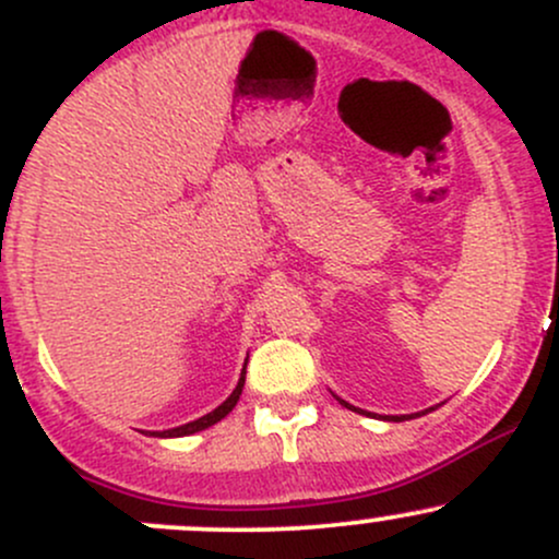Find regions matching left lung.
<instances>
[{"mask_svg": "<svg viewBox=\"0 0 559 559\" xmlns=\"http://www.w3.org/2000/svg\"><path fill=\"white\" fill-rule=\"evenodd\" d=\"M338 402H342V404H344V407H349V404H346L344 400H338ZM349 409H352V407H349ZM431 409H433V407H431ZM389 420H407V418H404V415H402V418H400V415H394V418H389Z\"/></svg>", "mask_w": 559, "mask_h": 559, "instance_id": "obj_1", "label": "left lung"}]
</instances>
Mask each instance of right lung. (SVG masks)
Instances as JSON below:
<instances>
[{
	"instance_id": "obj_1",
	"label": "right lung",
	"mask_w": 559,
	"mask_h": 559,
	"mask_svg": "<svg viewBox=\"0 0 559 559\" xmlns=\"http://www.w3.org/2000/svg\"><path fill=\"white\" fill-rule=\"evenodd\" d=\"M243 376H247V365H243V373H241V378H239V386H236V389H234V394H230L228 400L221 404V407H215L213 413H207V415H204V418H199V420H194V423H186V426L170 428V431H163V433H155V436H189V433L204 431V428L215 426V423L226 418V415L230 413V409L236 407V402H239V396H241V389H243Z\"/></svg>"
}]
</instances>
